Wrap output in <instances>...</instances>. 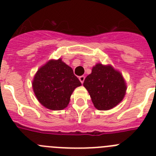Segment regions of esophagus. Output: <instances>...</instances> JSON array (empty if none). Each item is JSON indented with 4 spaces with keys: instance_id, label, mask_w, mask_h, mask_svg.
<instances>
[{
    "instance_id": "esophagus-1",
    "label": "esophagus",
    "mask_w": 156,
    "mask_h": 156,
    "mask_svg": "<svg viewBox=\"0 0 156 156\" xmlns=\"http://www.w3.org/2000/svg\"><path fill=\"white\" fill-rule=\"evenodd\" d=\"M79 80H80V81L81 82V83H83V82H84V80H85V76H80L79 77Z\"/></svg>"
}]
</instances>
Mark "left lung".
Masks as SVG:
<instances>
[{"label": "left lung", "mask_w": 156, "mask_h": 156, "mask_svg": "<svg viewBox=\"0 0 156 156\" xmlns=\"http://www.w3.org/2000/svg\"><path fill=\"white\" fill-rule=\"evenodd\" d=\"M83 86L88 90L95 108L108 110L119 104L124 97L126 87L119 72L111 66L97 64L86 77Z\"/></svg>", "instance_id": "1"}]
</instances>
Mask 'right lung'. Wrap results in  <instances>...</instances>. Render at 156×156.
Segmentation results:
<instances>
[{
	"label": "right lung",
	"mask_w": 156,
	"mask_h": 156,
	"mask_svg": "<svg viewBox=\"0 0 156 156\" xmlns=\"http://www.w3.org/2000/svg\"><path fill=\"white\" fill-rule=\"evenodd\" d=\"M80 85L73 70L60 58L51 60L42 66L33 81L37 98L51 110H62L67 107L73 91Z\"/></svg>",
	"instance_id": "obj_1"
}]
</instances>
